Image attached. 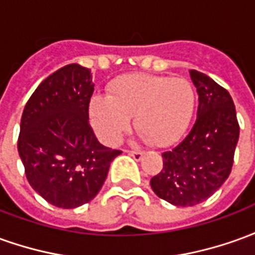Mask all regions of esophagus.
I'll list each match as a JSON object with an SVG mask.
<instances>
[{
    "mask_svg": "<svg viewBox=\"0 0 255 255\" xmlns=\"http://www.w3.org/2000/svg\"><path fill=\"white\" fill-rule=\"evenodd\" d=\"M127 153L129 154V156H132L136 161L138 160H140L142 158V156H143V152H139V150H127Z\"/></svg>",
    "mask_w": 255,
    "mask_h": 255,
    "instance_id": "1",
    "label": "esophagus"
}]
</instances>
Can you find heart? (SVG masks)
Returning a JSON list of instances; mask_svg holds the SVG:
<instances>
[{"mask_svg":"<svg viewBox=\"0 0 255 255\" xmlns=\"http://www.w3.org/2000/svg\"><path fill=\"white\" fill-rule=\"evenodd\" d=\"M196 94L186 78L133 73L116 78L109 97H94L90 103L92 126L103 140L117 145L129 128V117L149 143L168 145L188 128Z\"/></svg>","mask_w":255,"mask_h":255,"instance_id":"obj_1","label":"heart"}]
</instances>
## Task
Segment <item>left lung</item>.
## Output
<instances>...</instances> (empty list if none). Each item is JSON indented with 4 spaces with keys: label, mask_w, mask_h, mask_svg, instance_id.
<instances>
[{
    "label": "left lung",
    "mask_w": 255,
    "mask_h": 255,
    "mask_svg": "<svg viewBox=\"0 0 255 255\" xmlns=\"http://www.w3.org/2000/svg\"><path fill=\"white\" fill-rule=\"evenodd\" d=\"M197 88V117L182 142L164 152L163 168L150 179L153 192L174 206L207 200L231 174L239 140L232 97L206 74L190 70Z\"/></svg>",
    "instance_id": "8db88e82"
}]
</instances>
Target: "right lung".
Instances as JSON below:
<instances>
[{
    "mask_svg": "<svg viewBox=\"0 0 255 255\" xmlns=\"http://www.w3.org/2000/svg\"><path fill=\"white\" fill-rule=\"evenodd\" d=\"M91 72L72 63L41 83L26 103L17 152L31 188L59 208L91 202L122 150L101 145L90 126Z\"/></svg>",
    "mask_w": 255,
    "mask_h": 255,
    "instance_id": "obj_1",
    "label": "right lung"
}]
</instances>
